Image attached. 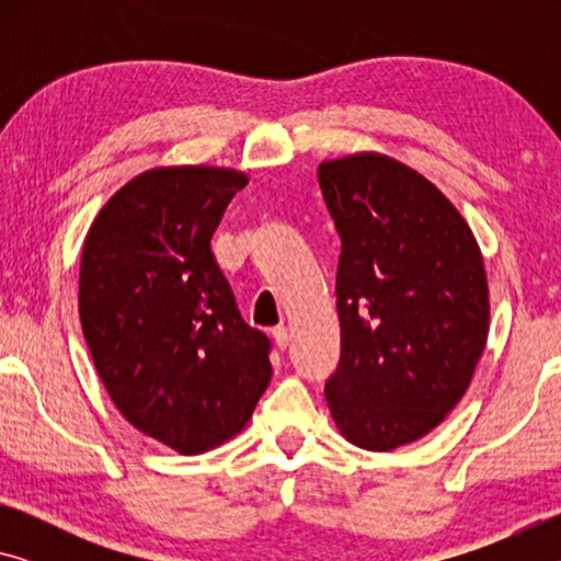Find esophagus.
<instances>
[{
  "instance_id": "34e87169",
  "label": "esophagus",
  "mask_w": 561,
  "mask_h": 561,
  "mask_svg": "<svg viewBox=\"0 0 561 561\" xmlns=\"http://www.w3.org/2000/svg\"><path fill=\"white\" fill-rule=\"evenodd\" d=\"M272 336H274V344H277L279 348H287L289 346V329L284 327V324L274 327L272 329Z\"/></svg>"
}]
</instances>
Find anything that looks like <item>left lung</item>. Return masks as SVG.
<instances>
[{"mask_svg":"<svg viewBox=\"0 0 561 561\" xmlns=\"http://www.w3.org/2000/svg\"><path fill=\"white\" fill-rule=\"evenodd\" d=\"M317 175L341 237L329 411L358 448H401L468 391L490 331L485 264L448 197L398 160L358 153Z\"/></svg>","mask_w":561,"mask_h":561,"instance_id":"obj_1","label":"left lung"}]
</instances>
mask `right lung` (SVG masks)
Returning <instances> with one entry per match:
<instances>
[{"label":"right lung","instance_id":"1","mask_svg":"<svg viewBox=\"0 0 561 561\" xmlns=\"http://www.w3.org/2000/svg\"><path fill=\"white\" fill-rule=\"evenodd\" d=\"M247 175L156 168L103 205L83 242L79 314L123 417L183 455L230 440L272 378L270 339L237 309L210 250Z\"/></svg>","mask_w":561,"mask_h":561}]
</instances>
